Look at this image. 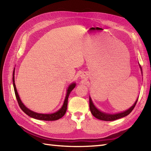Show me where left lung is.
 <instances>
[{
	"instance_id": "left-lung-1",
	"label": "left lung",
	"mask_w": 151,
	"mask_h": 151,
	"mask_svg": "<svg viewBox=\"0 0 151 151\" xmlns=\"http://www.w3.org/2000/svg\"><path fill=\"white\" fill-rule=\"evenodd\" d=\"M139 67L141 69V70H142V67H141L140 65H139ZM137 100H138V98L136 99V102H134V104L132 106H131L129 109H128L127 110H125L123 112H121V113H116V114H111L105 113V112L101 111V110H99V109H97L95 107L94 104L93 103V101L91 100V97H89V109H90V111L91 112L92 115H93L95 117L98 119L106 121H115L116 119H118L124 117L129 115L130 112L133 110L134 107H135V106L137 102Z\"/></svg>"
}]
</instances>
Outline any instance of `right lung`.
Wrapping results in <instances>:
<instances>
[{"label": "right lung", "instance_id": "obj_1", "mask_svg": "<svg viewBox=\"0 0 151 151\" xmlns=\"http://www.w3.org/2000/svg\"><path fill=\"white\" fill-rule=\"evenodd\" d=\"M15 68L14 69V72H13V85H14V91H15V97L16 99H17V102L19 106H20L21 108V110L23 111L25 114L28 115V116H30L31 117H32L34 119H39V120H43V121H56L59 119L62 118L64 115H65V112L67 111V102H68V98H69V95L70 94V93L71 92L73 89L75 88L76 84L75 82L70 84L68 88L67 89V93L66 96L65 98V100H64L63 104L62 105V108H61L59 110H58L57 111L54 112V113L52 114H40V113H36V112L30 110V109H28L27 108L24 104L22 103L20 97H19V94L17 91V88H16L15 84Z\"/></svg>", "mask_w": 151, "mask_h": 151}]
</instances>
